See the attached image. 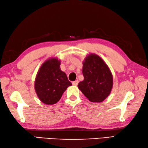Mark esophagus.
<instances>
[{"mask_svg": "<svg viewBox=\"0 0 148 148\" xmlns=\"http://www.w3.org/2000/svg\"><path fill=\"white\" fill-rule=\"evenodd\" d=\"M78 80L74 81V82H72V84H73V85L75 86H77L78 85Z\"/></svg>", "mask_w": 148, "mask_h": 148, "instance_id": "1", "label": "esophagus"}]
</instances>
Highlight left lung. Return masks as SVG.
<instances>
[{
    "instance_id": "obj_1",
    "label": "left lung",
    "mask_w": 148,
    "mask_h": 148,
    "mask_svg": "<svg viewBox=\"0 0 148 148\" xmlns=\"http://www.w3.org/2000/svg\"><path fill=\"white\" fill-rule=\"evenodd\" d=\"M84 79L78 87L91 102H101L110 95L113 77L106 63L95 53H90L83 62Z\"/></svg>"
}]
</instances>
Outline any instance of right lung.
I'll return each mask as SVG.
<instances>
[{"label":"right lung","mask_w":148,"mask_h":148,"mask_svg":"<svg viewBox=\"0 0 148 148\" xmlns=\"http://www.w3.org/2000/svg\"><path fill=\"white\" fill-rule=\"evenodd\" d=\"M61 61L50 58L45 61L36 75L34 88L39 99L47 105L56 103L72 84L60 68Z\"/></svg>","instance_id":"obj_1"}]
</instances>
